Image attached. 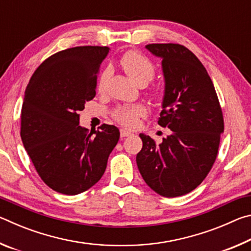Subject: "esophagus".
I'll list each match as a JSON object with an SVG mask.
<instances>
[{"label": "esophagus", "instance_id": "obj_1", "mask_svg": "<svg viewBox=\"0 0 251 251\" xmlns=\"http://www.w3.org/2000/svg\"><path fill=\"white\" fill-rule=\"evenodd\" d=\"M131 133L126 129H121V137H127V136H130Z\"/></svg>", "mask_w": 251, "mask_h": 251}]
</instances>
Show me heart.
I'll return each instance as SVG.
<instances>
[{
    "label": "heart",
    "instance_id": "obj_1",
    "mask_svg": "<svg viewBox=\"0 0 251 251\" xmlns=\"http://www.w3.org/2000/svg\"><path fill=\"white\" fill-rule=\"evenodd\" d=\"M120 64L122 69L126 72V74L137 85H147L151 80H152L156 73L154 64L145 55L136 52V50H129V52L123 55ZM110 76H112L110 69H105L101 72L99 78V83H97V90H99V92L103 93L106 91ZM146 113L147 109L145 106L142 104H136L133 106H125V107L116 108L113 112V117L124 127L134 128L138 124L139 117L145 116Z\"/></svg>",
    "mask_w": 251,
    "mask_h": 251
}]
</instances>
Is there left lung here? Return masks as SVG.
<instances>
[{
    "label": "left lung",
    "mask_w": 251,
    "mask_h": 251,
    "mask_svg": "<svg viewBox=\"0 0 251 251\" xmlns=\"http://www.w3.org/2000/svg\"><path fill=\"white\" fill-rule=\"evenodd\" d=\"M160 57L165 77L163 110L158 124L172 133L157 144L139 134L143 148L136 156L139 173L164 197L192 192L205 179L217 158L224 117L205 66L180 44H148Z\"/></svg>",
    "instance_id": "8db88e82"
}]
</instances>
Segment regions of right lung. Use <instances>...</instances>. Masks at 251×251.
<instances>
[{"label": "right lung", "instance_id": "right-lung-1", "mask_svg": "<svg viewBox=\"0 0 251 251\" xmlns=\"http://www.w3.org/2000/svg\"><path fill=\"white\" fill-rule=\"evenodd\" d=\"M107 46H77L53 54L37 67L25 90L21 138L50 188L77 195L99 181L120 139L116 126L91 131L79 110L96 95L97 74Z\"/></svg>", "mask_w": 251, "mask_h": 251}]
</instances>
